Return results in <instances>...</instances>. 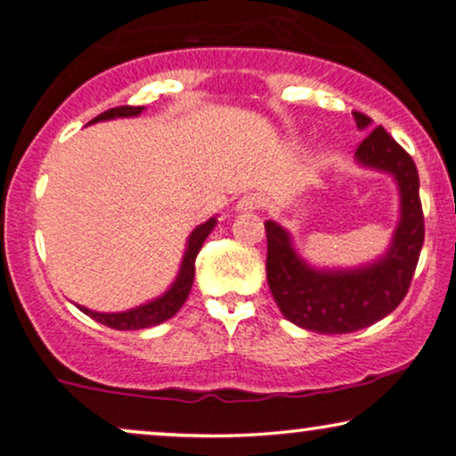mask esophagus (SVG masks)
<instances>
[{"label": "esophagus", "instance_id": "esophagus-1", "mask_svg": "<svg viewBox=\"0 0 456 456\" xmlns=\"http://www.w3.org/2000/svg\"><path fill=\"white\" fill-rule=\"evenodd\" d=\"M261 208H264V197L257 195V192H248V195L242 197L239 205H236L239 211H257Z\"/></svg>", "mask_w": 456, "mask_h": 456}]
</instances>
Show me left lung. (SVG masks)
Wrapping results in <instances>:
<instances>
[{
    "label": "left lung",
    "mask_w": 456,
    "mask_h": 456,
    "mask_svg": "<svg viewBox=\"0 0 456 456\" xmlns=\"http://www.w3.org/2000/svg\"><path fill=\"white\" fill-rule=\"evenodd\" d=\"M361 130L371 120L353 111ZM361 166L388 172L401 192V222L384 257L357 270H315L298 257L290 234L276 222H265L267 284L286 320L317 334H348L392 314L409 292L423 247L419 174L411 155L386 133L373 128L359 142Z\"/></svg>",
    "instance_id": "1"
}]
</instances>
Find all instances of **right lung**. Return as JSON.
<instances>
[{"mask_svg":"<svg viewBox=\"0 0 456 456\" xmlns=\"http://www.w3.org/2000/svg\"><path fill=\"white\" fill-rule=\"evenodd\" d=\"M145 110L142 105L134 108V105H120V108L108 110L103 114H99L93 122L99 120H111V118H130V116H139L141 111ZM217 224L216 217H209L208 222L201 224L192 230L189 236V242H186V251L183 257V265H180V272L174 284L167 289L164 295L153 298L145 305H139V307L128 309V311H120V314H99V311H91L83 307V305H77V307L86 314L93 320L103 323V326L114 328V330H141V328H151L158 326V323L170 320L172 315L178 314V309L183 307L186 297H189L192 280H195V259L199 251H201L203 242L208 236L211 234V230Z\"/></svg>","mask_w":456,"mask_h":456,"instance_id":"add662e5","label":"right lung"}]
</instances>
